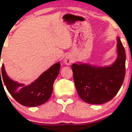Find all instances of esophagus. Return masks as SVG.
I'll use <instances>...</instances> for the list:
<instances>
[{"mask_svg": "<svg viewBox=\"0 0 132 132\" xmlns=\"http://www.w3.org/2000/svg\"><path fill=\"white\" fill-rule=\"evenodd\" d=\"M74 61V59H73V56L70 55H66L64 58L63 62L65 65H69L70 64L72 63Z\"/></svg>", "mask_w": 132, "mask_h": 132, "instance_id": "1", "label": "esophagus"}]
</instances>
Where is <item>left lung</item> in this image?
Masks as SVG:
<instances>
[{
	"label": "left lung",
	"instance_id": "1",
	"mask_svg": "<svg viewBox=\"0 0 132 132\" xmlns=\"http://www.w3.org/2000/svg\"><path fill=\"white\" fill-rule=\"evenodd\" d=\"M116 61L112 65L99 67L88 63L71 66L75 85L80 98L91 104H101L115 96L123 84L126 73V52L117 37Z\"/></svg>",
	"mask_w": 132,
	"mask_h": 132
}]
</instances>
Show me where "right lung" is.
Returning <instances> with one entry per match:
<instances>
[{"label":"right lung","instance_id":"1","mask_svg":"<svg viewBox=\"0 0 132 132\" xmlns=\"http://www.w3.org/2000/svg\"><path fill=\"white\" fill-rule=\"evenodd\" d=\"M60 67V63H56L34 82L25 85L9 78L2 65L1 71L0 70V83L2 85V81L4 82L9 93L20 104L28 107L38 106L45 103L52 96L53 82L59 75Z\"/></svg>","mask_w":132,"mask_h":132}]
</instances>
